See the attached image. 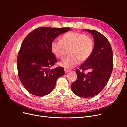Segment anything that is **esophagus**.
Masks as SVG:
<instances>
[{"mask_svg":"<svg viewBox=\"0 0 127 127\" xmlns=\"http://www.w3.org/2000/svg\"><path fill=\"white\" fill-rule=\"evenodd\" d=\"M69 71H70V70L67 69H64L65 73H68V72H69Z\"/></svg>","mask_w":127,"mask_h":127,"instance_id":"1","label":"esophagus"}]
</instances>
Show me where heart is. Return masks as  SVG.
Segmentation results:
<instances>
[{"instance_id":"obj_1","label":"heart","mask_w":127,"mask_h":127,"mask_svg":"<svg viewBox=\"0 0 127 127\" xmlns=\"http://www.w3.org/2000/svg\"><path fill=\"white\" fill-rule=\"evenodd\" d=\"M94 48V41L91 36L76 32H68L61 36L60 40H54L51 43V51L58 59L62 58L69 50L70 55L59 63L61 67L67 69L75 67L79 60L81 62L87 60Z\"/></svg>"}]
</instances>
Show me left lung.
I'll use <instances>...</instances> for the list:
<instances>
[{"instance_id": "8db88e82", "label": "left lung", "mask_w": 127, "mask_h": 127, "mask_svg": "<svg viewBox=\"0 0 127 127\" xmlns=\"http://www.w3.org/2000/svg\"><path fill=\"white\" fill-rule=\"evenodd\" d=\"M84 31L93 37L94 50L89 58L80 66L79 69L76 70L77 78L71 87L76 95L87 98L98 94L106 86L112 74L113 60L112 48L106 38L97 31ZM88 69L91 72L88 74L83 72Z\"/></svg>"}]
</instances>
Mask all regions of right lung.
Wrapping results in <instances>:
<instances>
[{
	"label": "right lung",
	"instance_id": "1",
	"mask_svg": "<svg viewBox=\"0 0 127 127\" xmlns=\"http://www.w3.org/2000/svg\"><path fill=\"white\" fill-rule=\"evenodd\" d=\"M70 28L41 27L33 30L23 41L17 60L18 74L29 93L43 96L51 93L58 78L64 74L63 67L50 68L57 63L51 50V43Z\"/></svg>",
	"mask_w": 127,
	"mask_h": 127
}]
</instances>
